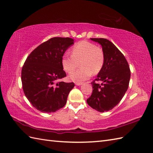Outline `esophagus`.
<instances>
[{
    "instance_id": "34e87169",
    "label": "esophagus",
    "mask_w": 153,
    "mask_h": 153,
    "mask_svg": "<svg viewBox=\"0 0 153 153\" xmlns=\"http://www.w3.org/2000/svg\"><path fill=\"white\" fill-rule=\"evenodd\" d=\"M76 85H77V86L82 85V83H76Z\"/></svg>"
}]
</instances>
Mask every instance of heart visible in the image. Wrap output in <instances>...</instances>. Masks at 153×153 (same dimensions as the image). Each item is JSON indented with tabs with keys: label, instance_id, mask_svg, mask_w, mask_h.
I'll return each instance as SVG.
<instances>
[{
	"label": "heart",
	"instance_id": "b5f03b06",
	"mask_svg": "<svg viewBox=\"0 0 153 153\" xmlns=\"http://www.w3.org/2000/svg\"><path fill=\"white\" fill-rule=\"evenodd\" d=\"M105 56L102 48L87 41L78 42L71 49V54L65 53L62 58V64L65 71L70 73L81 62V69L70 74L69 79L76 83H82L102 70Z\"/></svg>",
	"mask_w": 153,
	"mask_h": 153
}]
</instances>
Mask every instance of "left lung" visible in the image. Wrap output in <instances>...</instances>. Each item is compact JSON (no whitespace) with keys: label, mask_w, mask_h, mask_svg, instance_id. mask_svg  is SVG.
<instances>
[{"label":"left lung","mask_w":153,"mask_h":153,"mask_svg":"<svg viewBox=\"0 0 153 153\" xmlns=\"http://www.w3.org/2000/svg\"><path fill=\"white\" fill-rule=\"evenodd\" d=\"M91 40L101 45L105 60L102 70L91 83L93 93L87 102L97 111L107 112L124 96L130 79V70L125 56L111 41L103 38H91Z\"/></svg>","instance_id":"8db88e82"}]
</instances>
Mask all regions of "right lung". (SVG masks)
I'll return each mask as SVG.
<instances>
[{
	"instance_id": "right-lung-1",
	"label": "right lung",
	"mask_w": 153,
	"mask_h": 153,
	"mask_svg": "<svg viewBox=\"0 0 153 153\" xmlns=\"http://www.w3.org/2000/svg\"><path fill=\"white\" fill-rule=\"evenodd\" d=\"M74 39L53 37L31 52L22 70L25 95L35 108L42 112L57 111L66 105L74 83L59 82L66 76L62 58Z\"/></svg>"
}]
</instances>
